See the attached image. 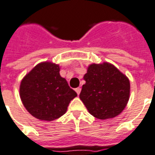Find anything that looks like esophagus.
I'll return each instance as SVG.
<instances>
[{
	"label": "esophagus",
	"mask_w": 155,
	"mask_h": 155,
	"mask_svg": "<svg viewBox=\"0 0 155 155\" xmlns=\"http://www.w3.org/2000/svg\"><path fill=\"white\" fill-rule=\"evenodd\" d=\"M75 91L77 92L78 95H79V94H80V92H81V88H80V87L76 88V89H75Z\"/></svg>",
	"instance_id": "esophagus-1"
}]
</instances>
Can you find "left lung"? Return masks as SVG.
Returning <instances> with one entry per match:
<instances>
[{"label":"left lung","instance_id":"left-lung-1","mask_svg":"<svg viewBox=\"0 0 155 155\" xmlns=\"http://www.w3.org/2000/svg\"><path fill=\"white\" fill-rule=\"evenodd\" d=\"M81 99L90 114L98 119L116 117L127 106L130 81L110 63L92 64L84 75Z\"/></svg>","mask_w":155,"mask_h":155}]
</instances>
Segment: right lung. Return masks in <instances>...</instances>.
I'll list each match as a JSON object with an SVG mask.
<instances>
[{"label":"right lung","instance_id":"obj_1","mask_svg":"<svg viewBox=\"0 0 155 155\" xmlns=\"http://www.w3.org/2000/svg\"><path fill=\"white\" fill-rule=\"evenodd\" d=\"M59 65L38 64L22 80L20 96L22 103L36 118L53 121L62 116L77 93L60 76Z\"/></svg>","mask_w":155,"mask_h":155}]
</instances>
